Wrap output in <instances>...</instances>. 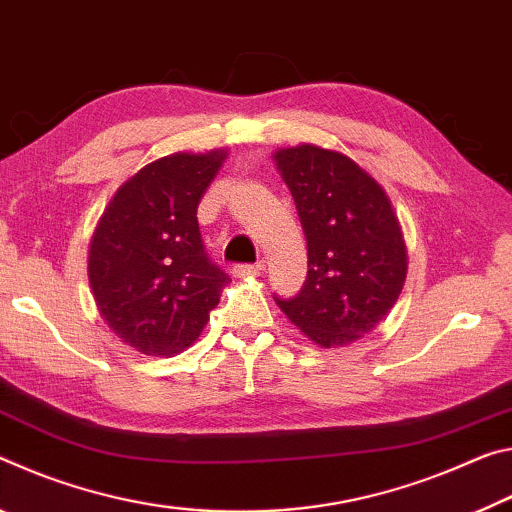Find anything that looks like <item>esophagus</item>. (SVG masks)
<instances>
[{
  "instance_id": "1",
  "label": "esophagus",
  "mask_w": 512,
  "mask_h": 512,
  "mask_svg": "<svg viewBox=\"0 0 512 512\" xmlns=\"http://www.w3.org/2000/svg\"><path fill=\"white\" fill-rule=\"evenodd\" d=\"M261 265H236L233 267V276H238V279H256V276H261Z\"/></svg>"
}]
</instances>
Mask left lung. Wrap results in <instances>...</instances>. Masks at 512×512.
Returning a JSON list of instances; mask_svg holds the SVG:
<instances>
[{
	"label": "left lung",
	"instance_id": "obj_1",
	"mask_svg": "<svg viewBox=\"0 0 512 512\" xmlns=\"http://www.w3.org/2000/svg\"><path fill=\"white\" fill-rule=\"evenodd\" d=\"M308 242V274L276 299L317 347H347L374 331L404 290L408 251L390 197L347 154L304 142L274 152Z\"/></svg>",
	"mask_w": 512,
	"mask_h": 512
}]
</instances>
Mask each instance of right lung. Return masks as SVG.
Here are the masks:
<instances>
[{
	"label": "right lung",
	"mask_w": 512,
	"mask_h": 512,
	"mask_svg": "<svg viewBox=\"0 0 512 512\" xmlns=\"http://www.w3.org/2000/svg\"><path fill=\"white\" fill-rule=\"evenodd\" d=\"M224 147L147 163L108 201L88 249L99 317L145 356L186 351L231 279L201 245L197 206L226 161Z\"/></svg>",
	"instance_id": "add662e5"
}]
</instances>
